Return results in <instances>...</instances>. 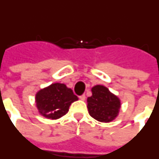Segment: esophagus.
Listing matches in <instances>:
<instances>
[{
	"mask_svg": "<svg viewBox=\"0 0 159 159\" xmlns=\"http://www.w3.org/2000/svg\"><path fill=\"white\" fill-rule=\"evenodd\" d=\"M79 98H80V99H81V100L84 101L86 99V96L84 94L81 95V96H79Z\"/></svg>",
	"mask_w": 159,
	"mask_h": 159,
	"instance_id": "esophagus-1",
	"label": "esophagus"
}]
</instances>
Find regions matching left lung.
Wrapping results in <instances>:
<instances>
[{
  "label": "left lung",
  "mask_w": 159,
  "mask_h": 159,
  "mask_svg": "<svg viewBox=\"0 0 159 159\" xmlns=\"http://www.w3.org/2000/svg\"><path fill=\"white\" fill-rule=\"evenodd\" d=\"M91 91L92 96L87 99L89 115L98 121H113L121 107L120 99L103 85L93 86Z\"/></svg>",
  "instance_id": "obj_1"
}]
</instances>
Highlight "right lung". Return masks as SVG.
<instances>
[{"label": "right lung", "mask_w": 159, "mask_h": 159, "mask_svg": "<svg viewBox=\"0 0 159 159\" xmlns=\"http://www.w3.org/2000/svg\"><path fill=\"white\" fill-rule=\"evenodd\" d=\"M78 98L64 83H52L39 90L35 94V103L41 116L50 120L64 116L69 107Z\"/></svg>", "instance_id": "add662e5"}]
</instances>
